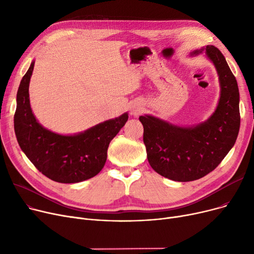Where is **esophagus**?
<instances>
[{"label":"esophagus","mask_w":254,"mask_h":254,"mask_svg":"<svg viewBox=\"0 0 254 254\" xmlns=\"http://www.w3.org/2000/svg\"><path fill=\"white\" fill-rule=\"evenodd\" d=\"M140 107H137V106H134V107H131V109H130V113L131 114H134V115H136V114H138L139 112H140Z\"/></svg>","instance_id":"esophagus-1"}]
</instances>
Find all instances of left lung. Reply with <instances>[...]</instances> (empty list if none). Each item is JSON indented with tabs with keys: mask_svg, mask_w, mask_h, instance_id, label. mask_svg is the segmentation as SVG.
<instances>
[{
	"mask_svg": "<svg viewBox=\"0 0 254 254\" xmlns=\"http://www.w3.org/2000/svg\"><path fill=\"white\" fill-rule=\"evenodd\" d=\"M205 51L215 65L220 98L216 109L206 122L182 127L151 115L140 116L143 141L151 168L168 179L188 182L202 178L214 170L233 148L240 128L239 88L222 53L207 45Z\"/></svg>",
	"mask_w": 254,
	"mask_h": 254,
	"instance_id": "left-lung-1",
	"label": "left lung"
}]
</instances>
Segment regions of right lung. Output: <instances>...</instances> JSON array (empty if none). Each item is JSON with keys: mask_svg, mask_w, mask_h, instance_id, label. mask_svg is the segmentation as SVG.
I'll use <instances>...</instances> for the list:
<instances>
[{"mask_svg": "<svg viewBox=\"0 0 254 254\" xmlns=\"http://www.w3.org/2000/svg\"><path fill=\"white\" fill-rule=\"evenodd\" d=\"M35 62L22 77L14 114L17 142L33 165L49 179L60 183H77L95 177L104 168L107 150L128 114L106 120L85 131L64 136L38 123L30 105L29 85Z\"/></svg>", "mask_w": 254, "mask_h": 254, "instance_id": "1", "label": "right lung"}]
</instances>
